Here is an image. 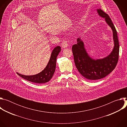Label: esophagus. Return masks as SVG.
<instances>
[{
	"label": "esophagus",
	"instance_id": "esophagus-1",
	"mask_svg": "<svg viewBox=\"0 0 127 127\" xmlns=\"http://www.w3.org/2000/svg\"><path fill=\"white\" fill-rule=\"evenodd\" d=\"M68 43H67V42L66 40H64L63 41L62 43V44H61V46L63 48H66L67 47H68Z\"/></svg>",
	"mask_w": 127,
	"mask_h": 127
}]
</instances>
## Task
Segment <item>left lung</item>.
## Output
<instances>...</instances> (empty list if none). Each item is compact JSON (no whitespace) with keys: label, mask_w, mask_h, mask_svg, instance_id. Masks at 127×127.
<instances>
[{"label":"left lung","mask_w":127,"mask_h":127,"mask_svg":"<svg viewBox=\"0 0 127 127\" xmlns=\"http://www.w3.org/2000/svg\"><path fill=\"white\" fill-rule=\"evenodd\" d=\"M97 11L99 16L104 18L106 23L112 29L114 47L107 57L95 60L88 55L80 38L77 39V43L72 47L75 64L79 73L89 80H97L105 77L115 68L119 60V43L116 29L107 14L101 9H97Z\"/></svg>","instance_id":"8db88e82"}]
</instances>
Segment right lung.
I'll return each instance as SVG.
<instances>
[{
  "instance_id": "right-lung-1",
  "label": "right lung",
  "mask_w": 127,
  "mask_h": 127,
  "mask_svg": "<svg viewBox=\"0 0 127 127\" xmlns=\"http://www.w3.org/2000/svg\"><path fill=\"white\" fill-rule=\"evenodd\" d=\"M61 51V47L57 46L54 48L51 53L49 61L45 68L40 73L33 75H24L19 73L17 74L23 78L28 81L36 83H44L48 82L53 77L55 71L56 59L59 53Z\"/></svg>"
}]
</instances>
